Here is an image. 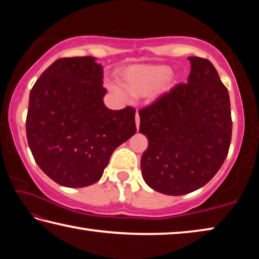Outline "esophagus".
<instances>
[{"mask_svg":"<svg viewBox=\"0 0 259 259\" xmlns=\"http://www.w3.org/2000/svg\"><path fill=\"white\" fill-rule=\"evenodd\" d=\"M139 123H140V119H139V114L137 112L136 113V126H137V129H139Z\"/></svg>","mask_w":259,"mask_h":259,"instance_id":"1","label":"esophagus"}]
</instances>
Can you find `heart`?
Listing matches in <instances>:
<instances>
[{"label":"heart","mask_w":259,"mask_h":259,"mask_svg":"<svg viewBox=\"0 0 259 259\" xmlns=\"http://www.w3.org/2000/svg\"><path fill=\"white\" fill-rule=\"evenodd\" d=\"M171 68L166 65H131L122 69V89L133 97H147L168 80Z\"/></svg>","instance_id":"b5f03b06"}]
</instances>
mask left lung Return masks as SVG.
<instances>
[{"mask_svg":"<svg viewBox=\"0 0 259 259\" xmlns=\"http://www.w3.org/2000/svg\"><path fill=\"white\" fill-rule=\"evenodd\" d=\"M188 60V83L139 109V133L148 140L140 161L143 178L168 195L204 186L224 163L232 138L227 88L208 59Z\"/></svg>","mask_w":259,"mask_h":259,"instance_id":"1","label":"left lung"}]
</instances>
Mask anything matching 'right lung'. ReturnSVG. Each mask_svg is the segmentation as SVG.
Instances as JSON below:
<instances>
[{"mask_svg": "<svg viewBox=\"0 0 259 259\" xmlns=\"http://www.w3.org/2000/svg\"><path fill=\"white\" fill-rule=\"evenodd\" d=\"M103 73L94 57L60 58L30 90L28 145L42 171L61 186L97 183L114 150L137 130L134 107L104 105Z\"/></svg>", "mask_w": 259, "mask_h": 259, "instance_id": "1", "label": "right lung"}]
</instances>
